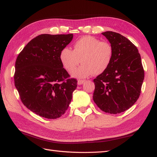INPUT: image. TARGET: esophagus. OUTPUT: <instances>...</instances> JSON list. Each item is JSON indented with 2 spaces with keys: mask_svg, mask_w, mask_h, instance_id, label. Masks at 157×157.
Instances as JSON below:
<instances>
[{
  "mask_svg": "<svg viewBox=\"0 0 157 157\" xmlns=\"http://www.w3.org/2000/svg\"><path fill=\"white\" fill-rule=\"evenodd\" d=\"M85 82V80H83V79H79L78 80V85H82V84H83V83Z\"/></svg>",
  "mask_w": 157,
  "mask_h": 157,
  "instance_id": "obj_1",
  "label": "esophagus"
}]
</instances>
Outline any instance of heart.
Instances as JSON below:
<instances>
[{"label": "heart", "mask_w": 157, "mask_h": 157, "mask_svg": "<svg viewBox=\"0 0 157 157\" xmlns=\"http://www.w3.org/2000/svg\"><path fill=\"white\" fill-rule=\"evenodd\" d=\"M113 50L107 41H101L92 36H84L76 41L73 50L62 49L59 59L63 67L72 72L81 60L82 65L73 73L74 77L84 78L92 75L102 74L110 67Z\"/></svg>", "instance_id": "heart-1"}]
</instances>
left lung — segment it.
I'll use <instances>...</instances> for the list:
<instances>
[{
  "instance_id": "left-lung-1",
  "label": "left lung",
  "mask_w": 157,
  "mask_h": 157,
  "mask_svg": "<svg viewBox=\"0 0 157 157\" xmlns=\"http://www.w3.org/2000/svg\"><path fill=\"white\" fill-rule=\"evenodd\" d=\"M104 36L113 50L110 67L94 79L93 100L102 111L116 114L124 112L139 98L144 71L136 47L118 33L105 31Z\"/></svg>"
}]
</instances>
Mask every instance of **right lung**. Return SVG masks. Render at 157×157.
<instances>
[{"label":"right lung","instance_id":"add662e5","mask_svg":"<svg viewBox=\"0 0 157 157\" xmlns=\"http://www.w3.org/2000/svg\"><path fill=\"white\" fill-rule=\"evenodd\" d=\"M73 34H42L29 41L18 56L14 86L21 100L29 110L48 119L59 118L67 110L77 79L63 67L62 49Z\"/></svg>","mask_w":157,"mask_h":157}]
</instances>
